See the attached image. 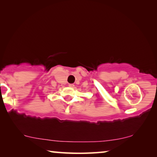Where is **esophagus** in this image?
Returning a JSON list of instances; mask_svg holds the SVG:
<instances>
[{
	"instance_id": "obj_1",
	"label": "esophagus",
	"mask_w": 157,
	"mask_h": 157,
	"mask_svg": "<svg viewBox=\"0 0 157 157\" xmlns=\"http://www.w3.org/2000/svg\"><path fill=\"white\" fill-rule=\"evenodd\" d=\"M68 86H70V87H72V88H73V87L74 86H75V85H74L73 84H68Z\"/></svg>"
}]
</instances>
